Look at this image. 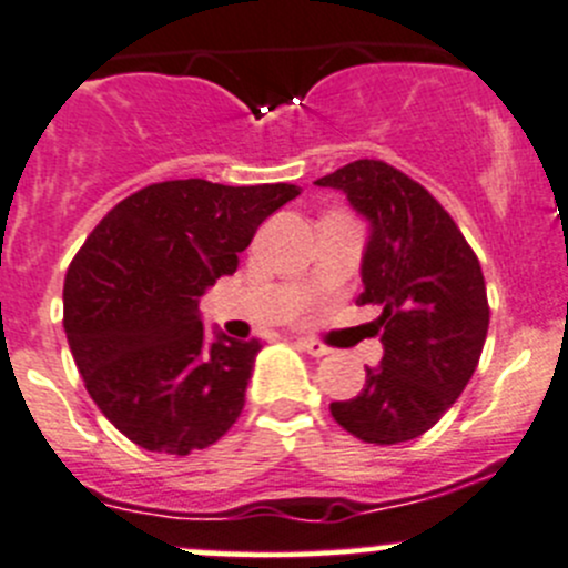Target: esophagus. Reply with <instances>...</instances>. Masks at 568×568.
<instances>
[{
  "mask_svg": "<svg viewBox=\"0 0 568 568\" xmlns=\"http://www.w3.org/2000/svg\"><path fill=\"white\" fill-rule=\"evenodd\" d=\"M300 346L305 348L307 354H313V357H326V354L332 352L324 341H316V337H305V335L300 337Z\"/></svg>",
  "mask_w": 568,
  "mask_h": 568,
  "instance_id": "obj_1",
  "label": "esophagus"
}]
</instances>
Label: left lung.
<instances>
[{
    "mask_svg": "<svg viewBox=\"0 0 568 568\" xmlns=\"http://www.w3.org/2000/svg\"><path fill=\"white\" fill-rule=\"evenodd\" d=\"M371 220L359 305H379L385 357L359 395L332 400L337 426L363 443L426 434L454 406L484 352L489 300L478 255L426 186L382 159L318 178Z\"/></svg>",
    "mask_w": 568,
    "mask_h": 568,
    "instance_id": "obj_1",
    "label": "left lung"
}]
</instances>
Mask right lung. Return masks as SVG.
Segmentation results:
<instances>
[{"label": "right lung", "instance_id": "obj_1", "mask_svg": "<svg viewBox=\"0 0 568 568\" xmlns=\"http://www.w3.org/2000/svg\"><path fill=\"white\" fill-rule=\"evenodd\" d=\"M296 194L294 183H151L73 255L62 288L68 346L90 398L134 445L186 456L239 420L261 341L209 343L197 302Z\"/></svg>", "mask_w": 568, "mask_h": 568}]
</instances>
